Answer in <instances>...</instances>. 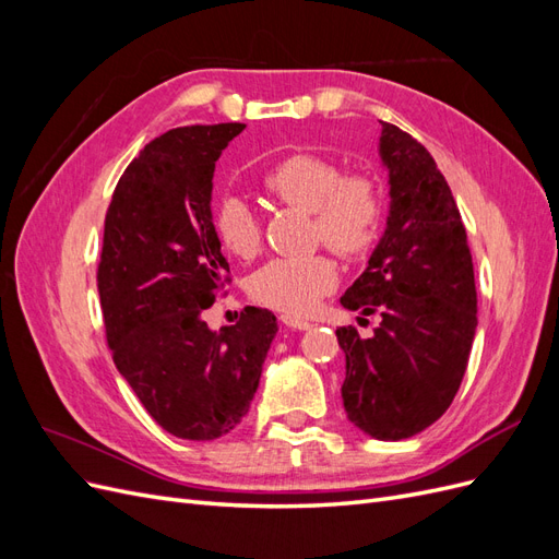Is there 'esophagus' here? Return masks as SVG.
I'll use <instances>...</instances> for the list:
<instances>
[{"label":"esophagus","instance_id":"34e87169","mask_svg":"<svg viewBox=\"0 0 559 559\" xmlns=\"http://www.w3.org/2000/svg\"><path fill=\"white\" fill-rule=\"evenodd\" d=\"M282 321L289 329H296V331H308L312 324L308 319H300V317H292V314H282Z\"/></svg>","mask_w":559,"mask_h":559}]
</instances>
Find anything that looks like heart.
<instances>
[{
    "instance_id": "1",
    "label": "heart",
    "mask_w": 559,
    "mask_h": 559,
    "mask_svg": "<svg viewBox=\"0 0 559 559\" xmlns=\"http://www.w3.org/2000/svg\"><path fill=\"white\" fill-rule=\"evenodd\" d=\"M267 195L312 214V238L345 259H357L376 242L382 224L378 183L364 175H343L324 156L294 154L263 177ZM212 224L218 242L233 257L249 259L259 251V218L238 195L216 202ZM337 282L331 259H273L251 275L249 292L267 308L286 314L310 312Z\"/></svg>"
}]
</instances>
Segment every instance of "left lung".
Wrapping results in <instances>:
<instances>
[{
  "mask_svg": "<svg viewBox=\"0 0 559 559\" xmlns=\"http://www.w3.org/2000/svg\"><path fill=\"white\" fill-rule=\"evenodd\" d=\"M378 154L389 177L386 226L341 302L382 321L370 337L335 335L347 419L378 441H403L450 408L476 337L478 296L460 210L429 151L382 123Z\"/></svg>",
  "mask_w": 559,
  "mask_h": 559,
  "instance_id": "8db88e82",
  "label": "left lung"
}]
</instances>
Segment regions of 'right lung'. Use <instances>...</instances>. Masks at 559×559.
I'll return each instance as SVG.
<instances>
[{
  "label": "right lung",
  "instance_id": "1",
  "mask_svg": "<svg viewBox=\"0 0 559 559\" xmlns=\"http://www.w3.org/2000/svg\"><path fill=\"white\" fill-rule=\"evenodd\" d=\"M242 130H167L126 167L105 218L97 292L114 364L146 413L186 441H214L240 425L277 333L265 308H245L218 331L202 319L228 273L212 179Z\"/></svg>",
  "mask_w": 559,
  "mask_h": 559
}]
</instances>
